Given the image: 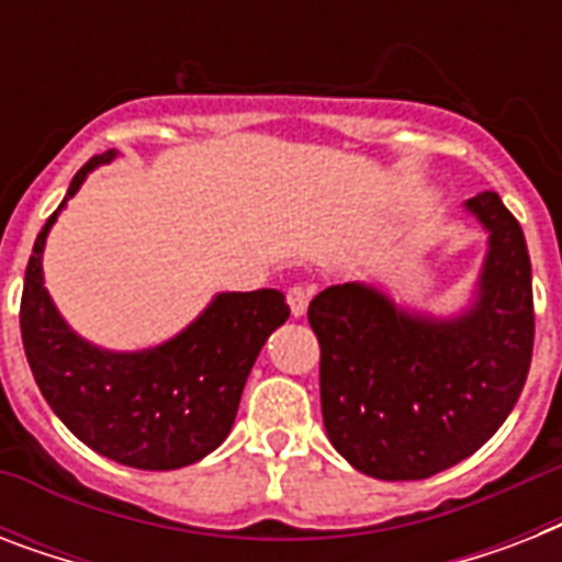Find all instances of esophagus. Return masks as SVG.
<instances>
[{"mask_svg":"<svg viewBox=\"0 0 562 562\" xmlns=\"http://www.w3.org/2000/svg\"><path fill=\"white\" fill-rule=\"evenodd\" d=\"M308 300H312V289H306V285H294V289H289L291 315H294V317L306 315Z\"/></svg>","mask_w":562,"mask_h":562,"instance_id":"esophagus-1","label":"esophagus"}]
</instances>
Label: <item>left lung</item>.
<instances>
[{"instance_id": "left-lung-1", "label": "left lung", "mask_w": 562, "mask_h": 562, "mask_svg": "<svg viewBox=\"0 0 562 562\" xmlns=\"http://www.w3.org/2000/svg\"><path fill=\"white\" fill-rule=\"evenodd\" d=\"M463 210L487 233V254L461 312L400 306L368 282L329 285L308 303L326 435L370 479H431L479 452L528 379L533 294L522 227L496 192Z\"/></svg>"}]
</instances>
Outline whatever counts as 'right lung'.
Listing matches in <instances>:
<instances>
[{"label": "right lung", "instance_id": "right-lung-1", "mask_svg": "<svg viewBox=\"0 0 562 562\" xmlns=\"http://www.w3.org/2000/svg\"><path fill=\"white\" fill-rule=\"evenodd\" d=\"M116 154H99L72 178L25 268L20 329L48 408L92 452L136 470H180L224 443L268 335L289 321L282 291H221L175 338L148 350H104L66 324L43 280V250L57 215L83 180Z\"/></svg>", "mask_w": 562, "mask_h": 562}]
</instances>
